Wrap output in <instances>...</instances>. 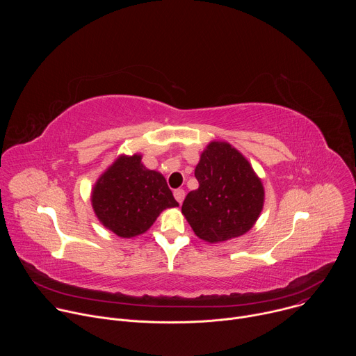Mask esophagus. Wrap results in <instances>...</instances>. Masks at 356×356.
Here are the masks:
<instances>
[{"label":"esophagus","mask_w":356,"mask_h":356,"mask_svg":"<svg viewBox=\"0 0 356 356\" xmlns=\"http://www.w3.org/2000/svg\"><path fill=\"white\" fill-rule=\"evenodd\" d=\"M175 198L177 200V202L179 204H181L183 202V200H184V195H186V193H184V190L183 188H177V190H175Z\"/></svg>","instance_id":"esophagus-1"}]
</instances>
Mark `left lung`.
I'll list each match as a JSON object with an SVG mask.
<instances>
[{"instance_id": "8db88e82", "label": "left lung", "mask_w": 356, "mask_h": 356, "mask_svg": "<svg viewBox=\"0 0 356 356\" xmlns=\"http://www.w3.org/2000/svg\"><path fill=\"white\" fill-rule=\"evenodd\" d=\"M198 188L190 191L181 213L194 234L210 243L248 232L264 207V186L249 162L227 142H211L194 172Z\"/></svg>"}]
</instances>
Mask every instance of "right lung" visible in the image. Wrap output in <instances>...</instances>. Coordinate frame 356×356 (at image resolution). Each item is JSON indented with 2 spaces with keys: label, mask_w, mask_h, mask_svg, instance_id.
Masks as SVG:
<instances>
[{
  "label": "right lung",
  "mask_w": 356,
  "mask_h": 356,
  "mask_svg": "<svg viewBox=\"0 0 356 356\" xmlns=\"http://www.w3.org/2000/svg\"><path fill=\"white\" fill-rule=\"evenodd\" d=\"M140 159L121 156L98 179L91 195L101 224L121 238L143 234L163 210L179 206L165 177L146 169Z\"/></svg>",
  "instance_id": "obj_1"
}]
</instances>
